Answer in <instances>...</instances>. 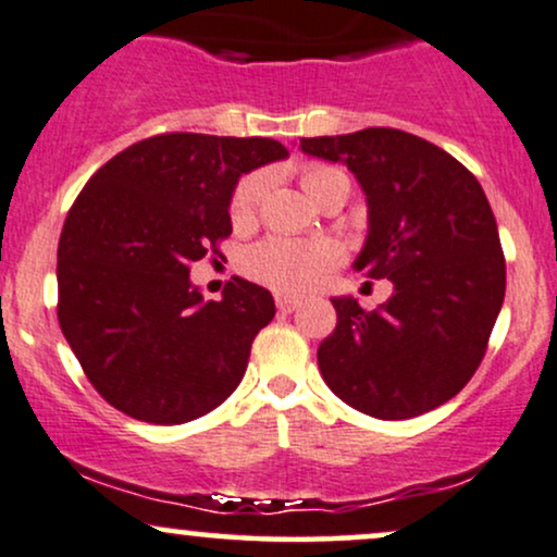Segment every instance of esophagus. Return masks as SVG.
Here are the masks:
<instances>
[{
  "label": "esophagus",
  "instance_id": "1",
  "mask_svg": "<svg viewBox=\"0 0 557 557\" xmlns=\"http://www.w3.org/2000/svg\"><path fill=\"white\" fill-rule=\"evenodd\" d=\"M276 307L281 312H284V315H289V312L297 310L299 302H297V299H292V297H276Z\"/></svg>",
  "mask_w": 557,
  "mask_h": 557
}]
</instances>
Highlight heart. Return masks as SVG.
<instances>
[{
  "label": "heart",
  "instance_id": "obj_1",
  "mask_svg": "<svg viewBox=\"0 0 557 557\" xmlns=\"http://www.w3.org/2000/svg\"><path fill=\"white\" fill-rule=\"evenodd\" d=\"M302 187L312 200H320L331 189L349 195V176L329 163H305ZM268 187L265 172H250L234 185L228 200V219L234 226H247L258 215L260 200ZM344 260V250L333 239H289L268 237L242 255V271L278 294H305L323 281L331 268Z\"/></svg>",
  "mask_w": 557,
  "mask_h": 557
}]
</instances>
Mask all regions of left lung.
<instances>
[{"label": "left lung", "mask_w": 557, "mask_h": 557, "mask_svg": "<svg viewBox=\"0 0 557 557\" xmlns=\"http://www.w3.org/2000/svg\"><path fill=\"white\" fill-rule=\"evenodd\" d=\"M299 146L355 172L370 206L355 268L394 284L375 310L331 299L338 320L318 349L323 381L377 420L441 407L472 381L506 297V258L482 185L443 148L394 127Z\"/></svg>", "instance_id": "left-lung-1"}]
</instances>
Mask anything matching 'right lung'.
I'll use <instances>...</instances> for the list:
<instances>
[{
	"label": "right lung",
	"instance_id": "add662e5",
	"mask_svg": "<svg viewBox=\"0 0 557 557\" xmlns=\"http://www.w3.org/2000/svg\"><path fill=\"white\" fill-rule=\"evenodd\" d=\"M271 137L163 133L85 182L57 250L59 329L103 401L153 424L213 411L237 388L271 292L234 276L202 302L189 268L232 234L239 174L286 159Z\"/></svg>",
	"mask_w": 557,
	"mask_h": 557
}]
</instances>
